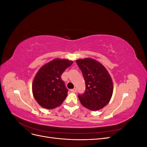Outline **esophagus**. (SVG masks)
<instances>
[{
	"label": "esophagus",
	"instance_id": "esophagus-1",
	"mask_svg": "<svg viewBox=\"0 0 147 147\" xmlns=\"http://www.w3.org/2000/svg\"><path fill=\"white\" fill-rule=\"evenodd\" d=\"M70 91L72 92H77V89L74 88V89H72V90H70Z\"/></svg>",
	"mask_w": 147,
	"mask_h": 147
}]
</instances>
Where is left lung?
I'll return each instance as SVG.
<instances>
[{
  "label": "left lung",
  "mask_w": 147,
  "mask_h": 147,
  "mask_svg": "<svg viewBox=\"0 0 147 147\" xmlns=\"http://www.w3.org/2000/svg\"><path fill=\"white\" fill-rule=\"evenodd\" d=\"M84 78L86 90L78 94V99L84 107L92 111L102 109L110 102L113 85L112 78L105 67L91 58L76 61Z\"/></svg>",
  "instance_id": "left-lung-1"
}]
</instances>
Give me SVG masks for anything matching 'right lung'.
Masks as SVG:
<instances>
[{
	"instance_id": "1",
	"label": "right lung",
	"mask_w": 147,
	"mask_h": 147,
	"mask_svg": "<svg viewBox=\"0 0 147 147\" xmlns=\"http://www.w3.org/2000/svg\"><path fill=\"white\" fill-rule=\"evenodd\" d=\"M72 64V61L56 58L38 70L32 82V93L35 99L42 107L53 109L64 102L68 90L61 76Z\"/></svg>"
}]
</instances>
